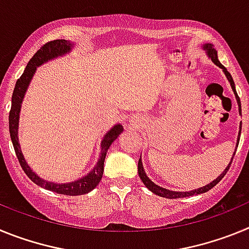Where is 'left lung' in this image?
Returning <instances> with one entry per match:
<instances>
[{"mask_svg": "<svg viewBox=\"0 0 249 249\" xmlns=\"http://www.w3.org/2000/svg\"><path fill=\"white\" fill-rule=\"evenodd\" d=\"M202 48H203L204 51H206L207 56L210 57L211 59H212V62L214 63L215 66H218L219 68H221L222 71H223V73L226 74V77H227L228 82L231 83V87H232L233 89V93H234V96H236V100H237V103H238V107H239V114H242V109H241V101H239V97L238 94H237L236 92V86H234V82H233V78L232 76H231L230 72L227 71V68L224 67L223 65H222L221 62L218 61V56H217V51H215V48L213 47L212 43H204L203 46H202ZM241 128H242V123L239 124V133H238V138H237V144L236 147H238V143H239V137H241ZM234 155H236V149H234V153H233L232 158H231V162L230 164H228L227 167H226V169H224L223 172L221 173V175L218 176V177L215 178L214 181H212L211 183L206 184V186L201 187V188H197V190H192L190 191V192H177V191H171V190H167V188H163V187L158 186V184H156L155 182H152L151 179H149L148 177H147L146 172H144V168H143V163H142V160L140 158V160H138V175H140V178L141 181L143 182L144 186L148 188L151 192H153L155 195L160 196V197H164V198H183V197H190V196H195V195H201V193H204L207 192V191H210L211 188H213V187L215 186V184L218 183L219 181H221L222 178L224 177V175L227 173V171L230 169V166L231 163H232V160L233 157H234Z\"/></svg>", "mask_w": 249, "mask_h": 249, "instance_id": "obj_1", "label": "left lung"}]
</instances>
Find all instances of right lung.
<instances>
[{
	"label": "right lung",
	"instance_id": "1",
	"mask_svg": "<svg viewBox=\"0 0 249 249\" xmlns=\"http://www.w3.org/2000/svg\"><path fill=\"white\" fill-rule=\"evenodd\" d=\"M73 47L74 43L71 42V41H67V39H54V41H51V42H47L46 45H43L42 47L37 51L36 53L34 54V57L30 59V62L27 63V66H26L22 76L17 80L16 86H15V89H13L12 93V105H11L10 116H8L11 141H12L13 148H15V152H16V156L18 158L22 169L25 171V173L28 176L31 181L35 182L37 186L42 187L45 190L52 191L54 193L66 196L86 195V193L91 192L92 190H94L97 187V184L100 183L101 178L103 176V164H105V158L106 155H107V151L111 147L112 142L123 132V126L121 123H117V124H114L103 136L102 141H101L100 158H98L96 166L87 175L78 178V179H76L73 182H68V183H54V182L46 181V179L41 178L39 176H37L32 171V168L27 164V160L23 157L21 146H19L18 123L22 102H23V98H25L28 86H30L32 77L36 73L37 67L42 66L43 63L48 62L51 59L58 58V57H62L65 54L70 53Z\"/></svg>",
	"mask_w": 249,
	"mask_h": 249
}]
</instances>
